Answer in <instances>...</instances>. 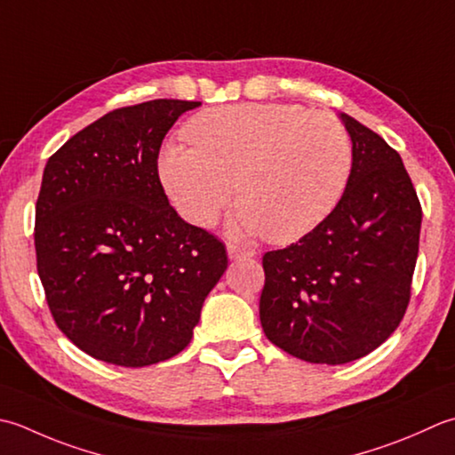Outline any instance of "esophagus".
Returning <instances> with one entry per match:
<instances>
[{
	"label": "esophagus",
	"mask_w": 455,
	"mask_h": 455,
	"mask_svg": "<svg viewBox=\"0 0 455 455\" xmlns=\"http://www.w3.org/2000/svg\"><path fill=\"white\" fill-rule=\"evenodd\" d=\"M227 252H228L230 260H240V258H252V256H256V252L251 251V248H240L236 244H228L227 246Z\"/></svg>",
	"instance_id": "obj_1"
}]
</instances>
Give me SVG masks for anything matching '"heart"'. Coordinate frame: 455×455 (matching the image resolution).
<instances>
[{"instance_id": "1", "label": "heart", "mask_w": 455, "mask_h": 455, "mask_svg": "<svg viewBox=\"0 0 455 455\" xmlns=\"http://www.w3.org/2000/svg\"><path fill=\"white\" fill-rule=\"evenodd\" d=\"M191 146L167 144L157 173L177 212L212 227L238 193L233 230L290 244L307 236L343 199L353 148L343 124L298 104H228L185 126Z\"/></svg>"}]
</instances>
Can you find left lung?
I'll return each mask as SVG.
<instances>
[{
	"label": "left lung",
	"mask_w": 455,
	"mask_h": 455,
	"mask_svg": "<svg viewBox=\"0 0 455 455\" xmlns=\"http://www.w3.org/2000/svg\"><path fill=\"white\" fill-rule=\"evenodd\" d=\"M339 118L353 144L343 199L314 233L262 258L266 337L319 364L364 357L403 322L422 225L398 151L349 114Z\"/></svg>",
	"instance_id": "left-lung-1"
}]
</instances>
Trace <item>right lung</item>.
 <instances>
[{"instance_id":"1","label":"right lung","mask_w":455,"mask_h":455,"mask_svg":"<svg viewBox=\"0 0 455 455\" xmlns=\"http://www.w3.org/2000/svg\"><path fill=\"white\" fill-rule=\"evenodd\" d=\"M201 102H141L80 130L43 172L37 272L59 329L91 357L148 367L183 351L228 266L185 222L157 175L169 128Z\"/></svg>"}]
</instances>
